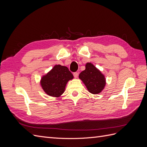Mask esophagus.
I'll use <instances>...</instances> for the list:
<instances>
[{
    "instance_id": "esophagus-1",
    "label": "esophagus",
    "mask_w": 147,
    "mask_h": 147,
    "mask_svg": "<svg viewBox=\"0 0 147 147\" xmlns=\"http://www.w3.org/2000/svg\"><path fill=\"white\" fill-rule=\"evenodd\" d=\"M73 75H74V77H75V78H77L78 77V74L77 72H74V73L73 74Z\"/></svg>"
}]
</instances>
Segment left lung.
<instances>
[{"label":"left lung","instance_id":"obj_1","mask_svg":"<svg viewBox=\"0 0 147 147\" xmlns=\"http://www.w3.org/2000/svg\"><path fill=\"white\" fill-rule=\"evenodd\" d=\"M79 78L86 86L88 91L97 94L104 90L106 84L104 74L91 63H87L85 70L79 74Z\"/></svg>","mask_w":147,"mask_h":147}]
</instances>
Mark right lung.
<instances>
[{"label": "right lung", "mask_w": 147, "mask_h": 147, "mask_svg": "<svg viewBox=\"0 0 147 147\" xmlns=\"http://www.w3.org/2000/svg\"><path fill=\"white\" fill-rule=\"evenodd\" d=\"M74 76L65 66L55 65L42 77L40 84L43 91L50 96L59 97L63 94L67 82Z\"/></svg>", "instance_id": "add662e5"}]
</instances>
